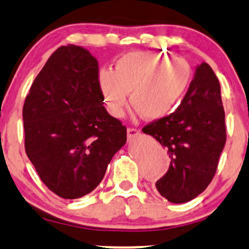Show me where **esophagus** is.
Wrapping results in <instances>:
<instances>
[{
	"label": "esophagus",
	"mask_w": 249,
	"mask_h": 249,
	"mask_svg": "<svg viewBox=\"0 0 249 249\" xmlns=\"http://www.w3.org/2000/svg\"><path fill=\"white\" fill-rule=\"evenodd\" d=\"M141 131L139 129H136V128H128L127 129V136L128 139L131 140L134 139L135 136H137V135H140Z\"/></svg>",
	"instance_id": "obj_1"
}]
</instances>
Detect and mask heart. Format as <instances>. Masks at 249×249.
<instances>
[{
  "label": "heart",
  "instance_id": "heart-1",
  "mask_svg": "<svg viewBox=\"0 0 249 249\" xmlns=\"http://www.w3.org/2000/svg\"><path fill=\"white\" fill-rule=\"evenodd\" d=\"M192 82L185 59L155 52H130L115 62L114 71L99 72V88L110 115L120 118L130 93V106L145 120L165 118L177 108Z\"/></svg>",
  "mask_w": 249,
  "mask_h": 249
}]
</instances>
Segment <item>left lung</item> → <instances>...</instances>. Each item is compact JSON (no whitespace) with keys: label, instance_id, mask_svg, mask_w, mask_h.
Wrapping results in <instances>:
<instances>
[{"label":"left lung","instance_id":"obj_1","mask_svg":"<svg viewBox=\"0 0 249 249\" xmlns=\"http://www.w3.org/2000/svg\"><path fill=\"white\" fill-rule=\"evenodd\" d=\"M164 146L171 162L156 182L162 197L185 203L204 192L216 174L226 142L220 84L208 63L196 68L179 107L143 127Z\"/></svg>","mask_w":249,"mask_h":249}]
</instances>
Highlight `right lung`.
Here are the masks:
<instances>
[{
    "instance_id": "1",
    "label": "right lung",
    "mask_w": 249,
    "mask_h": 249,
    "mask_svg": "<svg viewBox=\"0 0 249 249\" xmlns=\"http://www.w3.org/2000/svg\"><path fill=\"white\" fill-rule=\"evenodd\" d=\"M25 151L45 186L67 199L99 185L127 128L104 107L99 66L83 47L61 46L38 73L23 106Z\"/></svg>"
}]
</instances>
